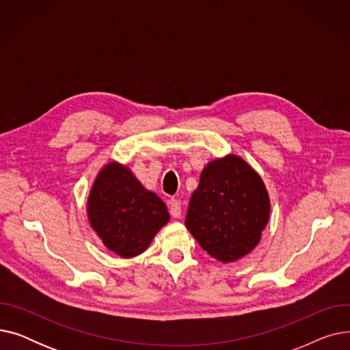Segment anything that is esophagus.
<instances>
[{
    "label": "esophagus",
    "mask_w": 350,
    "mask_h": 350,
    "mask_svg": "<svg viewBox=\"0 0 350 350\" xmlns=\"http://www.w3.org/2000/svg\"><path fill=\"white\" fill-rule=\"evenodd\" d=\"M169 207H170V214L174 217V218H178L181 215V203L178 200H170L169 201Z\"/></svg>",
    "instance_id": "1"
}]
</instances>
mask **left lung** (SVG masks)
<instances>
[{
  "instance_id": "1",
  "label": "left lung",
  "mask_w": 350,
  "mask_h": 350,
  "mask_svg": "<svg viewBox=\"0 0 350 350\" xmlns=\"http://www.w3.org/2000/svg\"><path fill=\"white\" fill-rule=\"evenodd\" d=\"M269 218V197L261 177L241 157L210 161L190 198L186 227L215 260L232 262L260 243Z\"/></svg>"
}]
</instances>
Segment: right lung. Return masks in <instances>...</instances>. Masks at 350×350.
I'll return each mask as SVG.
<instances>
[{
    "instance_id": "add662e5",
    "label": "right lung",
    "mask_w": 350,
    "mask_h": 350,
    "mask_svg": "<svg viewBox=\"0 0 350 350\" xmlns=\"http://www.w3.org/2000/svg\"><path fill=\"white\" fill-rule=\"evenodd\" d=\"M89 223L106 248L132 258L146 251L169 221L167 207L133 173L112 161L98 174L88 198Z\"/></svg>"
}]
</instances>
